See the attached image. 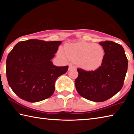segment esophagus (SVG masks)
I'll use <instances>...</instances> for the list:
<instances>
[{
	"mask_svg": "<svg viewBox=\"0 0 134 134\" xmlns=\"http://www.w3.org/2000/svg\"><path fill=\"white\" fill-rule=\"evenodd\" d=\"M75 69V67L73 66L72 64H70L69 65V70H70L71 69Z\"/></svg>",
	"mask_w": 134,
	"mask_h": 134,
	"instance_id": "esophagus-1",
	"label": "esophagus"
}]
</instances>
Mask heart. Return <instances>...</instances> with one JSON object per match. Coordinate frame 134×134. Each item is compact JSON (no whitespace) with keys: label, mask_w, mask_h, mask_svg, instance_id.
<instances>
[{"label":"heart","mask_w":134,"mask_h":134,"mask_svg":"<svg viewBox=\"0 0 134 134\" xmlns=\"http://www.w3.org/2000/svg\"><path fill=\"white\" fill-rule=\"evenodd\" d=\"M65 54L60 50L59 54L65 55L70 60L77 62L79 67L88 71L98 69L103 62L105 52L100 44L84 42L70 44L65 47Z\"/></svg>","instance_id":"1"}]
</instances>
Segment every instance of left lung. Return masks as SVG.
Wrapping results in <instances>:
<instances>
[{"mask_svg": "<svg viewBox=\"0 0 134 134\" xmlns=\"http://www.w3.org/2000/svg\"><path fill=\"white\" fill-rule=\"evenodd\" d=\"M105 52L103 62L98 69L86 71L77 69L75 80L80 96L94 102H103L122 88L128 69V59L122 46L111 41L99 43Z\"/></svg>", "mask_w": 134, "mask_h": 134, "instance_id": "obj_1", "label": "left lung"}]
</instances>
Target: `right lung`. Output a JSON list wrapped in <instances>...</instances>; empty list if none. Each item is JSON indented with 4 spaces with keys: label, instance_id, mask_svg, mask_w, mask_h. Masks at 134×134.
I'll return each mask as SVG.
<instances>
[{
    "label": "right lung",
    "instance_id": "1",
    "mask_svg": "<svg viewBox=\"0 0 134 134\" xmlns=\"http://www.w3.org/2000/svg\"><path fill=\"white\" fill-rule=\"evenodd\" d=\"M61 41L30 39L20 42L9 53L6 77L9 86L21 99L30 103L52 96L55 81L69 66L57 67L52 60Z\"/></svg>",
    "mask_w": 134,
    "mask_h": 134
}]
</instances>
